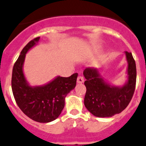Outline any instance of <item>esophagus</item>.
<instances>
[{"instance_id": "obj_1", "label": "esophagus", "mask_w": 146, "mask_h": 146, "mask_svg": "<svg viewBox=\"0 0 146 146\" xmlns=\"http://www.w3.org/2000/svg\"><path fill=\"white\" fill-rule=\"evenodd\" d=\"M84 81V77L81 76H78V78H77V83H78V84H81V83H83Z\"/></svg>"}]
</instances>
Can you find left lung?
<instances>
[{
  "label": "left lung",
  "instance_id": "8db88e82",
  "mask_svg": "<svg viewBox=\"0 0 146 146\" xmlns=\"http://www.w3.org/2000/svg\"><path fill=\"white\" fill-rule=\"evenodd\" d=\"M126 56L128 61V82L121 88L105 83L97 69L87 68L84 70L86 88L85 107L95 116L111 117L124 111L130 102L136 86L137 70L132 53L126 52Z\"/></svg>",
  "mask_w": 146,
  "mask_h": 146
}]
</instances>
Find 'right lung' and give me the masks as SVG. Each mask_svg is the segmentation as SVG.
I'll return each instance as SVG.
<instances>
[{
    "label": "right lung",
    "instance_id": "add662e5",
    "mask_svg": "<svg viewBox=\"0 0 146 146\" xmlns=\"http://www.w3.org/2000/svg\"><path fill=\"white\" fill-rule=\"evenodd\" d=\"M33 39L23 48L12 70L11 88L17 106L27 116L35 121L47 123L55 120L65 106L67 94L75 88L78 73L70 77H57L43 86L31 87L25 78L22 65L25 54L38 41Z\"/></svg>",
    "mask_w": 146,
    "mask_h": 146
}]
</instances>
